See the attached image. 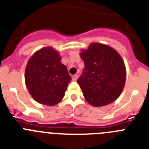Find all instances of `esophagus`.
Wrapping results in <instances>:
<instances>
[{
    "label": "esophagus",
    "mask_w": 149,
    "mask_h": 149,
    "mask_svg": "<svg viewBox=\"0 0 149 149\" xmlns=\"http://www.w3.org/2000/svg\"><path fill=\"white\" fill-rule=\"evenodd\" d=\"M77 78H78V75L77 74H74V75L72 76V81H76L77 80Z\"/></svg>",
    "instance_id": "34e87169"
}]
</instances>
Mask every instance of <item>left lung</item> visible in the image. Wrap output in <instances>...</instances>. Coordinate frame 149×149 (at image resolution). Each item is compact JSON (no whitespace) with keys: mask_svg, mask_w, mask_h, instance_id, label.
<instances>
[{"mask_svg":"<svg viewBox=\"0 0 149 149\" xmlns=\"http://www.w3.org/2000/svg\"><path fill=\"white\" fill-rule=\"evenodd\" d=\"M85 67L77 84L84 98L94 107L115 101L122 93L126 81V68L122 56L110 46L91 43L80 54Z\"/></svg>","mask_w":149,"mask_h":149,"instance_id":"8db88e82","label":"left lung"}]
</instances>
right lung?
<instances>
[{
	"label": "right lung",
	"instance_id": "1",
	"mask_svg": "<svg viewBox=\"0 0 149 149\" xmlns=\"http://www.w3.org/2000/svg\"><path fill=\"white\" fill-rule=\"evenodd\" d=\"M61 56L52 47L41 48L29 59L25 68V84L38 103L54 106L65 95L72 78Z\"/></svg>",
	"mask_w": 149,
	"mask_h": 149
}]
</instances>
